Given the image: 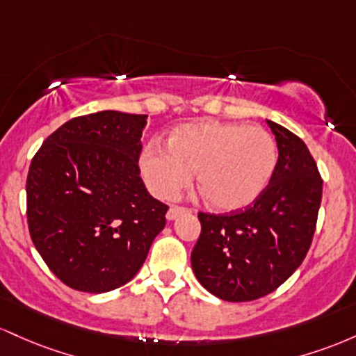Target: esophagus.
Here are the masks:
<instances>
[{"mask_svg": "<svg viewBox=\"0 0 356 356\" xmlns=\"http://www.w3.org/2000/svg\"><path fill=\"white\" fill-rule=\"evenodd\" d=\"M186 211H190V209H185V207H178V205H173V207H170V210H168V213H166V218H168V220H175V218H177L178 215H181V213H186Z\"/></svg>", "mask_w": 356, "mask_h": 356, "instance_id": "1", "label": "esophagus"}]
</instances>
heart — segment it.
<instances>
[{
  "instance_id": "b5f03b06",
  "label": "heart",
  "mask_w": 356,
  "mask_h": 356,
  "mask_svg": "<svg viewBox=\"0 0 356 356\" xmlns=\"http://www.w3.org/2000/svg\"><path fill=\"white\" fill-rule=\"evenodd\" d=\"M277 166L275 139L262 127L237 122H190L178 126L168 149L151 143L139 156L147 188L173 198L197 171V186L213 209H245L266 190Z\"/></svg>"
}]
</instances>
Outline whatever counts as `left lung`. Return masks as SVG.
Here are the masks:
<instances>
[{
	"label": "left lung",
	"mask_w": 356,
	"mask_h": 356,
	"mask_svg": "<svg viewBox=\"0 0 356 356\" xmlns=\"http://www.w3.org/2000/svg\"><path fill=\"white\" fill-rule=\"evenodd\" d=\"M277 143L269 185L245 209L203 213L191 252L200 284L223 301L242 302L277 289L305 261L316 230L323 179L309 149L289 129L267 121Z\"/></svg>",
	"instance_id": "obj_1"
}]
</instances>
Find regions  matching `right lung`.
<instances>
[{
  "instance_id": "add662e5",
  "label": "right lung",
  "mask_w": 356,
  "mask_h": 356,
  "mask_svg": "<svg viewBox=\"0 0 356 356\" xmlns=\"http://www.w3.org/2000/svg\"><path fill=\"white\" fill-rule=\"evenodd\" d=\"M145 114L118 111L67 121L43 141L26 178V218L38 254L83 293L124 286L165 229L168 205L139 177Z\"/></svg>"
}]
</instances>
